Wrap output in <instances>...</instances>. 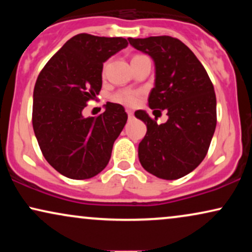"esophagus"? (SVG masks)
<instances>
[{
  "instance_id": "34e87169",
  "label": "esophagus",
  "mask_w": 252,
  "mask_h": 252,
  "mask_svg": "<svg viewBox=\"0 0 252 252\" xmlns=\"http://www.w3.org/2000/svg\"><path fill=\"white\" fill-rule=\"evenodd\" d=\"M126 112H127V115H128V118H129V119H132L133 117H134V113H133L132 110H129V109H126Z\"/></svg>"
}]
</instances>
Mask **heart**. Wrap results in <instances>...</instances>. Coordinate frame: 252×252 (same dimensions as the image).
I'll return each instance as SVG.
<instances>
[{"label":"heart","instance_id":"b5f03b06","mask_svg":"<svg viewBox=\"0 0 252 252\" xmlns=\"http://www.w3.org/2000/svg\"><path fill=\"white\" fill-rule=\"evenodd\" d=\"M113 98H115L116 102L132 106V105H135L136 103L139 102L140 93L134 92V91H123V92L117 93Z\"/></svg>","mask_w":252,"mask_h":252}]
</instances>
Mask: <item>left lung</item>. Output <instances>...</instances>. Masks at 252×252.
Returning a JSON list of instances; mask_svg holds the SVG:
<instances>
[{"label": "left lung", "instance_id": "obj_1", "mask_svg": "<svg viewBox=\"0 0 252 252\" xmlns=\"http://www.w3.org/2000/svg\"><path fill=\"white\" fill-rule=\"evenodd\" d=\"M128 41L153 58L155 87L148 102L150 109L166 110L168 116L158 125L146 111H135L147 125L139 144L140 163L164 180L185 177L204 159L215 134V88L201 62L180 40L164 35Z\"/></svg>", "mask_w": 252, "mask_h": 252}]
</instances>
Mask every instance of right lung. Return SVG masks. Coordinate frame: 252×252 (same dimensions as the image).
<instances>
[{
  "mask_svg": "<svg viewBox=\"0 0 252 252\" xmlns=\"http://www.w3.org/2000/svg\"><path fill=\"white\" fill-rule=\"evenodd\" d=\"M123 37L78 34L40 72L33 93V129L48 163L64 177L85 180L104 170L127 122L123 105L85 118L82 110L102 88L103 63L127 47Z\"/></svg>",
  "mask_w": 252,
  "mask_h": 252,
  "instance_id": "add662e5",
  "label": "right lung"
}]
</instances>
